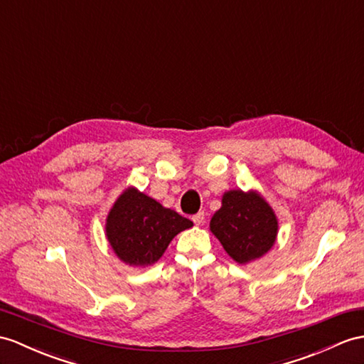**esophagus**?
Wrapping results in <instances>:
<instances>
[{
	"label": "esophagus",
	"instance_id": "1",
	"mask_svg": "<svg viewBox=\"0 0 364 364\" xmlns=\"http://www.w3.org/2000/svg\"><path fill=\"white\" fill-rule=\"evenodd\" d=\"M193 223L196 225H202L203 223H205V215H203V211H199L198 215L193 216Z\"/></svg>",
	"mask_w": 364,
	"mask_h": 364
}]
</instances>
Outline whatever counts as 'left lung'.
Returning a JSON list of instances; mask_svg holds the SVG:
<instances>
[{
	"label": "left lung",
	"instance_id": "left-lung-1",
	"mask_svg": "<svg viewBox=\"0 0 364 364\" xmlns=\"http://www.w3.org/2000/svg\"><path fill=\"white\" fill-rule=\"evenodd\" d=\"M210 230L236 262L245 264L272 249L278 220L258 193L233 190L224 194L223 207L213 215Z\"/></svg>",
	"mask_w": 364,
	"mask_h": 364
}]
</instances>
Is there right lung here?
<instances>
[{"instance_id":"1","label":"right lung","mask_w":364,"mask_h":364,"mask_svg":"<svg viewBox=\"0 0 364 364\" xmlns=\"http://www.w3.org/2000/svg\"><path fill=\"white\" fill-rule=\"evenodd\" d=\"M190 227V219L136 188H128L109 211L106 236L123 262L145 267L161 258L177 233Z\"/></svg>"}]
</instances>
